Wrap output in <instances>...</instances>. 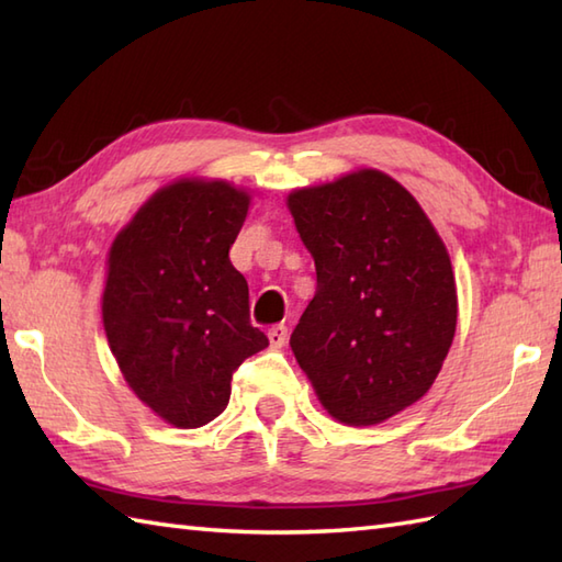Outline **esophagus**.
<instances>
[{
	"mask_svg": "<svg viewBox=\"0 0 562 562\" xmlns=\"http://www.w3.org/2000/svg\"><path fill=\"white\" fill-rule=\"evenodd\" d=\"M268 338H270L272 348H282V345L288 342V326H282V324L272 326V328L268 330Z\"/></svg>",
	"mask_w": 562,
	"mask_h": 562,
	"instance_id": "obj_1",
	"label": "esophagus"
}]
</instances>
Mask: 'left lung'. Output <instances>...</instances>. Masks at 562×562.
Instances as JSON below:
<instances>
[{
	"label": "left lung",
	"instance_id": "obj_1",
	"mask_svg": "<svg viewBox=\"0 0 562 562\" xmlns=\"http://www.w3.org/2000/svg\"><path fill=\"white\" fill-rule=\"evenodd\" d=\"M288 205L316 266L292 352L336 420L376 425L425 396L451 348L447 248L415 198L381 171L296 190Z\"/></svg>",
	"mask_w": 562,
	"mask_h": 562
}]
</instances>
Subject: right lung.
I'll list each match as a JSON object with an SVG mask.
<instances>
[{
    "mask_svg": "<svg viewBox=\"0 0 562 562\" xmlns=\"http://www.w3.org/2000/svg\"><path fill=\"white\" fill-rule=\"evenodd\" d=\"M248 195L181 181L147 200L109 256L103 328L125 381L166 423L193 429L229 403L232 376L268 348L229 248Z\"/></svg>",
    "mask_w": 562,
    "mask_h": 562,
    "instance_id": "add662e5",
    "label": "right lung"
}]
</instances>
